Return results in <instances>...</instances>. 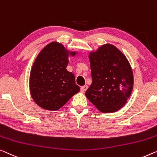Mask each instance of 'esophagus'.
<instances>
[{"label":"esophagus","mask_w":157,"mask_h":157,"mask_svg":"<svg viewBox=\"0 0 157 157\" xmlns=\"http://www.w3.org/2000/svg\"><path fill=\"white\" fill-rule=\"evenodd\" d=\"M87 88H88V86H86V85H85V86H81V88H80V91L82 92H85V91L87 90Z\"/></svg>","instance_id":"1"}]
</instances>
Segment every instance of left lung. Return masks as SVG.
I'll return each instance as SVG.
<instances>
[{
    "label": "left lung",
    "mask_w": 157,
    "mask_h": 157,
    "mask_svg": "<svg viewBox=\"0 0 157 157\" xmlns=\"http://www.w3.org/2000/svg\"><path fill=\"white\" fill-rule=\"evenodd\" d=\"M92 83L85 95L103 113H112L125 104L133 89V74L123 53L105 44L89 56Z\"/></svg>",
    "instance_id": "left-lung-1"
}]
</instances>
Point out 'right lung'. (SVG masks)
Returning <instances> with one entry per match:
<instances>
[{
	"label": "right lung",
	"instance_id": "obj_1",
	"mask_svg": "<svg viewBox=\"0 0 157 157\" xmlns=\"http://www.w3.org/2000/svg\"><path fill=\"white\" fill-rule=\"evenodd\" d=\"M75 54L54 41L37 56L30 73L29 89L32 99L42 109L57 111L79 91L73 73L66 70L68 56Z\"/></svg>",
	"mask_w": 157,
	"mask_h": 157
}]
</instances>
